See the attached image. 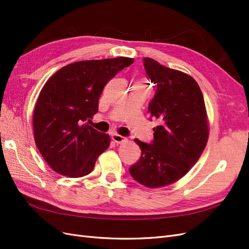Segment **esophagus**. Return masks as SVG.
I'll use <instances>...</instances> for the list:
<instances>
[{
  "label": "esophagus",
  "instance_id": "obj_1",
  "mask_svg": "<svg viewBox=\"0 0 249 249\" xmlns=\"http://www.w3.org/2000/svg\"><path fill=\"white\" fill-rule=\"evenodd\" d=\"M111 138L116 143V144H120V143H124V141H126V139L124 137L120 136V135H118V134H112Z\"/></svg>",
  "mask_w": 249,
  "mask_h": 249
}]
</instances>
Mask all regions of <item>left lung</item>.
<instances>
[{
    "instance_id": "1",
    "label": "left lung",
    "mask_w": 249,
    "mask_h": 249,
    "mask_svg": "<svg viewBox=\"0 0 249 249\" xmlns=\"http://www.w3.org/2000/svg\"><path fill=\"white\" fill-rule=\"evenodd\" d=\"M145 72L156 88L148 105L149 119H158L150 143L135 139L141 157L130 175L148 188L167 186L189 171L206 147L209 126L202 92L192 77L143 58ZM149 85V83H148Z\"/></svg>"
}]
</instances>
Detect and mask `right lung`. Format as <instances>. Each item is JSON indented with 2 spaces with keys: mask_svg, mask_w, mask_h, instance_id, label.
<instances>
[{
  "mask_svg": "<svg viewBox=\"0 0 249 249\" xmlns=\"http://www.w3.org/2000/svg\"><path fill=\"white\" fill-rule=\"evenodd\" d=\"M134 62L118 57L66 65L48 80L33 114L34 139L49 166L60 175L81 178L92 171L110 136L86 122L97 113L104 87Z\"/></svg>",
  "mask_w": 249,
  "mask_h": 249,
  "instance_id": "obj_1",
  "label": "right lung"
}]
</instances>
